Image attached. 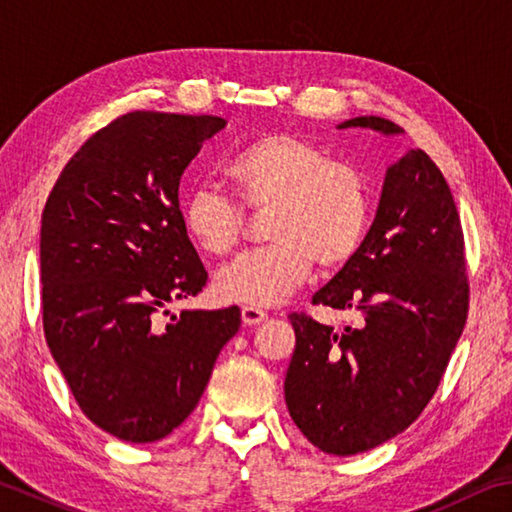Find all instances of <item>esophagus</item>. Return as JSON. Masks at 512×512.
<instances>
[{
	"label": "esophagus",
	"instance_id": "34e87169",
	"mask_svg": "<svg viewBox=\"0 0 512 512\" xmlns=\"http://www.w3.org/2000/svg\"><path fill=\"white\" fill-rule=\"evenodd\" d=\"M266 318H268V313L257 309V306H244V309H241V320H244V324H248V327L264 322Z\"/></svg>",
	"mask_w": 512,
	"mask_h": 512
}]
</instances>
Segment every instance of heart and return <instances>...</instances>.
I'll return each mask as SVG.
<instances>
[{"instance_id":"b5f03b06","label":"heart","mask_w":512,"mask_h":512,"mask_svg":"<svg viewBox=\"0 0 512 512\" xmlns=\"http://www.w3.org/2000/svg\"><path fill=\"white\" fill-rule=\"evenodd\" d=\"M226 176L248 210L264 212L266 248L250 250L215 275L219 300L275 306L311 275L347 266L369 226L365 176L309 138L268 132L253 138L226 163ZM246 215L217 188L192 190L183 203V226L203 253L226 255L244 232Z\"/></svg>"}]
</instances>
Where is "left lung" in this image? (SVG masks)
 Masks as SVG:
<instances>
[{
  "label": "left lung",
  "mask_w": 512,
  "mask_h": 512,
  "mask_svg": "<svg viewBox=\"0 0 512 512\" xmlns=\"http://www.w3.org/2000/svg\"><path fill=\"white\" fill-rule=\"evenodd\" d=\"M385 136L401 127L358 116L338 129ZM463 230L443 174L423 150L387 167L383 194L356 257L313 295V304L360 313L336 331L291 313L295 351L284 398L315 448L336 457L367 452L407 430L448 367L468 318Z\"/></svg>",
  "instance_id": "1"
}]
</instances>
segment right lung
Segmentation results:
<instances>
[{"label":"right lung","mask_w":512,"mask_h":512,"mask_svg":"<svg viewBox=\"0 0 512 512\" xmlns=\"http://www.w3.org/2000/svg\"><path fill=\"white\" fill-rule=\"evenodd\" d=\"M219 116L132 111L73 154L42 212V322L91 423L152 443L197 407L237 306L181 311L208 273L183 226L179 183Z\"/></svg>","instance_id":"obj_1"}]
</instances>
